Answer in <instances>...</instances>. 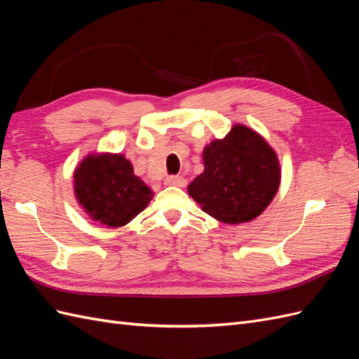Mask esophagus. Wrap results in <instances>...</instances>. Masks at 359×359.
Wrapping results in <instances>:
<instances>
[{"instance_id": "34e87169", "label": "esophagus", "mask_w": 359, "mask_h": 359, "mask_svg": "<svg viewBox=\"0 0 359 359\" xmlns=\"http://www.w3.org/2000/svg\"><path fill=\"white\" fill-rule=\"evenodd\" d=\"M165 182L168 184V186H175V187H186L187 180H186V178H182V177H175V175H172V177H168Z\"/></svg>"}]
</instances>
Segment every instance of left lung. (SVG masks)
<instances>
[{
	"mask_svg": "<svg viewBox=\"0 0 359 359\" xmlns=\"http://www.w3.org/2000/svg\"><path fill=\"white\" fill-rule=\"evenodd\" d=\"M203 172L187 187L202 211L226 224L252 222L278 191L276 151L253 128L235 124L203 148Z\"/></svg>",
	"mask_w": 359,
	"mask_h": 359,
	"instance_id": "8db88e82",
	"label": "left lung"
}]
</instances>
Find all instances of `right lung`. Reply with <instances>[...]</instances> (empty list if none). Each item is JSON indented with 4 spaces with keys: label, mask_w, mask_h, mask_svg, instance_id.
<instances>
[{
    "label": "right lung",
    "mask_w": 359,
    "mask_h": 359,
    "mask_svg": "<svg viewBox=\"0 0 359 359\" xmlns=\"http://www.w3.org/2000/svg\"><path fill=\"white\" fill-rule=\"evenodd\" d=\"M74 198L90 219L109 227H121L142 212L154 191L135 175L124 154L86 156L73 173Z\"/></svg>",
    "instance_id": "right-lung-1"
}]
</instances>
